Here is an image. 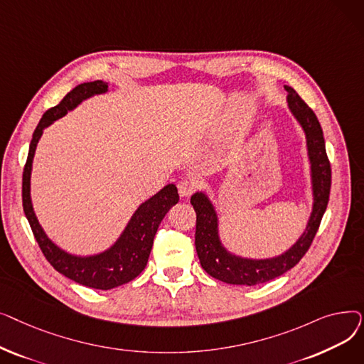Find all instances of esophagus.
<instances>
[{"label": "esophagus", "mask_w": 364, "mask_h": 364, "mask_svg": "<svg viewBox=\"0 0 364 364\" xmlns=\"http://www.w3.org/2000/svg\"><path fill=\"white\" fill-rule=\"evenodd\" d=\"M177 187H178V193H180V196L181 198H188L190 195H192L193 192H195V183H192V181H188V180H181L178 184H177Z\"/></svg>", "instance_id": "34e87169"}]
</instances>
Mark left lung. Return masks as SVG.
<instances>
[{"instance_id": "left-lung-1", "label": "left lung", "mask_w": 364, "mask_h": 364, "mask_svg": "<svg viewBox=\"0 0 364 364\" xmlns=\"http://www.w3.org/2000/svg\"><path fill=\"white\" fill-rule=\"evenodd\" d=\"M284 90L288 91L289 110L302 127L305 139H307L309 159L311 164L313 211L304 233L284 254L265 259L242 258L228 252L223 246L218 233V217L215 208L203 192H196L190 199V203L193 205L196 211V252L202 269L209 276L224 283L254 286L273 280L291 270L309 251L318 230L323 214L326 211L331 195L332 172L320 122L316 113L299 97L292 87L284 85Z\"/></svg>"}]
</instances>
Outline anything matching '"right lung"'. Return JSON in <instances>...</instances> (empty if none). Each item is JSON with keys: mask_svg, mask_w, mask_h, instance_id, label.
I'll list each match as a JSON object with an SVG mask.
<instances>
[{"mask_svg": "<svg viewBox=\"0 0 364 364\" xmlns=\"http://www.w3.org/2000/svg\"><path fill=\"white\" fill-rule=\"evenodd\" d=\"M106 91L107 82L103 81L80 84L72 91H69L59 105L48 109L43 114V118L40 124L36 125L31 140L22 183L23 211L32 228V233L47 261L57 272L66 276L68 279L88 286V288L102 291H109L117 288V286L125 284L132 279H136L144 270L153 246V237H155L158 232V227L166 213L180 199L177 187L174 184L165 186L161 192H158L155 196H151L137 208V211L131 217L119 239L107 251L97 255H72L48 239L46 232L43 230V227L36 220L31 200V171L36 144L43 136L44 128L65 117L69 110H73L84 100L92 97L95 94H103Z\"/></svg>", "mask_w": 364, "mask_h": 364, "instance_id": "obj_1", "label": "right lung"}]
</instances>
